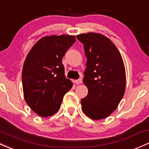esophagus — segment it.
Returning a JSON list of instances; mask_svg holds the SVG:
<instances>
[{
	"mask_svg": "<svg viewBox=\"0 0 149 149\" xmlns=\"http://www.w3.org/2000/svg\"><path fill=\"white\" fill-rule=\"evenodd\" d=\"M73 82H74V83H76V85H79V84H81V83H83V80H82V78H79L78 80H75Z\"/></svg>",
	"mask_w": 149,
	"mask_h": 149,
	"instance_id": "esophagus-1",
	"label": "esophagus"
}]
</instances>
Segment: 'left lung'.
<instances>
[{"instance_id":"left-lung-1","label":"left lung","mask_w":149,"mask_h":149,"mask_svg":"<svg viewBox=\"0 0 149 149\" xmlns=\"http://www.w3.org/2000/svg\"><path fill=\"white\" fill-rule=\"evenodd\" d=\"M87 57L83 83L88 89L81 100L86 115L94 120L107 117L117 109L125 95L126 72L123 59L116 46L99 33L77 35Z\"/></svg>"}]
</instances>
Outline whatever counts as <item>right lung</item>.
Masks as SVG:
<instances>
[{
    "label": "right lung",
    "mask_w": 149,
    "mask_h": 149,
    "mask_svg": "<svg viewBox=\"0 0 149 149\" xmlns=\"http://www.w3.org/2000/svg\"><path fill=\"white\" fill-rule=\"evenodd\" d=\"M76 42L73 35H51L36 42L24 60L22 73L26 103L41 117L53 115L73 83L65 76L61 59Z\"/></svg>",
    "instance_id": "add662e5"
}]
</instances>
